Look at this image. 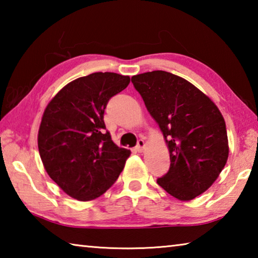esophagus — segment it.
Listing matches in <instances>:
<instances>
[{
    "label": "esophagus",
    "instance_id": "obj_1",
    "mask_svg": "<svg viewBox=\"0 0 258 258\" xmlns=\"http://www.w3.org/2000/svg\"><path fill=\"white\" fill-rule=\"evenodd\" d=\"M145 148H146V142L143 141L142 139H140L139 141H138L137 147H135V150H137L138 152H143V150H145Z\"/></svg>",
    "mask_w": 258,
    "mask_h": 258
}]
</instances>
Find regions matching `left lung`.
Wrapping results in <instances>:
<instances>
[{
  "label": "left lung",
  "instance_id": "obj_1",
  "mask_svg": "<svg viewBox=\"0 0 258 258\" xmlns=\"http://www.w3.org/2000/svg\"><path fill=\"white\" fill-rule=\"evenodd\" d=\"M132 83L169 151L171 167L157 183L182 202L195 199L216 181L229 157L220 109L194 84L171 73L139 74Z\"/></svg>",
  "mask_w": 258,
  "mask_h": 258
}]
</instances>
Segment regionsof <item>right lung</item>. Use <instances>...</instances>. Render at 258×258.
I'll return each instance as SVG.
<instances>
[{"instance_id":"1","label":"right lung","mask_w":258,"mask_h":258,"mask_svg":"<svg viewBox=\"0 0 258 258\" xmlns=\"http://www.w3.org/2000/svg\"><path fill=\"white\" fill-rule=\"evenodd\" d=\"M130 76L93 73L68 83L47 103L38 130V151L46 173L80 202L103 195L118 178L131 151L106 132L109 99L130 84Z\"/></svg>"}]
</instances>
